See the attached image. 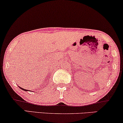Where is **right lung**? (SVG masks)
<instances>
[{"instance_id":"1","label":"right lung","mask_w":123,"mask_h":123,"mask_svg":"<svg viewBox=\"0 0 123 123\" xmlns=\"http://www.w3.org/2000/svg\"><path fill=\"white\" fill-rule=\"evenodd\" d=\"M19 88H21L22 89V90H23V91H27V90H25V89H24V88H21V87H19ZM28 91H29V90H28Z\"/></svg>"}]
</instances>
